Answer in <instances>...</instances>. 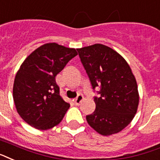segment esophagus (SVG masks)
I'll list each match as a JSON object with an SVG mask.
<instances>
[{
    "label": "esophagus",
    "instance_id": "34e87169",
    "mask_svg": "<svg viewBox=\"0 0 160 160\" xmlns=\"http://www.w3.org/2000/svg\"><path fill=\"white\" fill-rule=\"evenodd\" d=\"M83 99H84V96H82V95H78V96L75 98V100H74V102H75V105H80V103H81V102L83 101Z\"/></svg>",
    "mask_w": 160,
    "mask_h": 160
}]
</instances>
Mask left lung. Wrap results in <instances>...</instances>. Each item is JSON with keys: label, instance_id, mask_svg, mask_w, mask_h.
Instances as JSON below:
<instances>
[{"label": "left lung", "instance_id": "left-lung-1", "mask_svg": "<svg viewBox=\"0 0 160 160\" xmlns=\"http://www.w3.org/2000/svg\"><path fill=\"white\" fill-rule=\"evenodd\" d=\"M91 80L92 89L99 86L94 98L96 110L86 116L90 126L103 136L124 129L137 113L139 94L135 76L124 58L101 43L77 48Z\"/></svg>", "mask_w": 160, "mask_h": 160}]
</instances>
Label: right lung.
<instances>
[{
    "label": "right lung",
    "instance_id": "add662e5",
    "mask_svg": "<svg viewBox=\"0 0 160 160\" xmlns=\"http://www.w3.org/2000/svg\"><path fill=\"white\" fill-rule=\"evenodd\" d=\"M76 55L75 48L48 42L21 64L14 80L13 100L18 114L30 126L48 130L64 118L70 105L59 96L55 77Z\"/></svg>",
    "mask_w": 160,
    "mask_h": 160
}]
</instances>
